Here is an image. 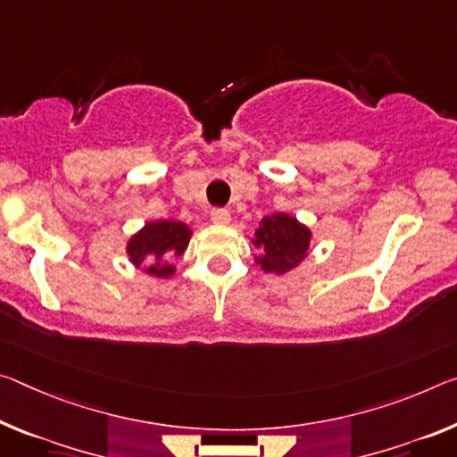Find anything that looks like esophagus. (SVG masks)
Listing matches in <instances>:
<instances>
[{"label": "esophagus", "mask_w": 457, "mask_h": 457, "mask_svg": "<svg viewBox=\"0 0 457 457\" xmlns=\"http://www.w3.org/2000/svg\"><path fill=\"white\" fill-rule=\"evenodd\" d=\"M229 220H231V213L228 212V209L217 207V209H213V212H212V221H213V223H220V226H226V223H229Z\"/></svg>", "instance_id": "obj_1"}]
</instances>
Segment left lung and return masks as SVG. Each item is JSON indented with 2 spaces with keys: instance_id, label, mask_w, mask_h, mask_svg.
<instances>
[{
  "instance_id": "obj_1",
  "label": "left lung",
  "mask_w": 457,
  "mask_h": 457,
  "mask_svg": "<svg viewBox=\"0 0 457 457\" xmlns=\"http://www.w3.org/2000/svg\"><path fill=\"white\" fill-rule=\"evenodd\" d=\"M252 244L260 250L256 264L264 272L285 274L307 258L311 229L287 213L262 217Z\"/></svg>"
}]
</instances>
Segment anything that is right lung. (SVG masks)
<instances>
[{"label":"right lung","mask_w":457,"mask_h":457,"mask_svg":"<svg viewBox=\"0 0 457 457\" xmlns=\"http://www.w3.org/2000/svg\"><path fill=\"white\" fill-rule=\"evenodd\" d=\"M191 234L193 231L183 221H148L137 234L129 237L126 248L129 262L142 268L150 277L169 278L175 274V266L169 262V258L183 254L189 245Z\"/></svg>","instance_id":"obj_1"}]
</instances>
